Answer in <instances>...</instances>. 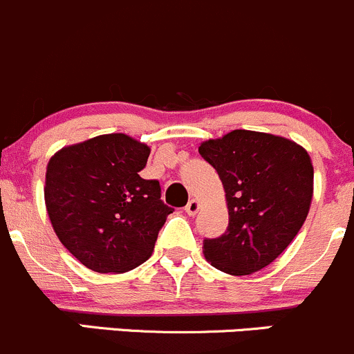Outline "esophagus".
Returning a JSON list of instances; mask_svg holds the SVG:
<instances>
[{"mask_svg": "<svg viewBox=\"0 0 354 354\" xmlns=\"http://www.w3.org/2000/svg\"><path fill=\"white\" fill-rule=\"evenodd\" d=\"M199 207H201V204H199L198 199H191V201L187 203V206H185V213H187L189 216H194L199 211Z\"/></svg>", "mask_w": 354, "mask_h": 354, "instance_id": "34e87169", "label": "esophagus"}]
</instances>
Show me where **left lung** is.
<instances>
[{
	"mask_svg": "<svg viewBox=\"0 0 354 354\" xmlns=\"http://www.w3.org/2000/svg\"><path fill=\"white\" fill-rule=\"evenodd\" d=\"M199 153L220 176L228 207L227 232L204 240V257L232 276L261 271L307 220L313 196L310 155L288 138L247 129L203 141Z\"/></svg>",
	"mask_w": 354,
	"mask_h": 354,
	"instance_id": "8db88e82",
	"label": "left lung"
}]
</instances>
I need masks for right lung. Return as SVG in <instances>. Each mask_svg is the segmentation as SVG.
<instances>
[{
    "mask_svg": "<svg viewBox=\"0 0 354 354\" xmlns=\"http://www.w3.org/2000/svg\"><path fill=\"white\" fill-rule=\"evenodd\" d=\"M150 147L124 133L100 134L50 156L47 214L57 239L85 268L121 274L148 261L172 207L160 182L140 177Z\"/></svg>",
    "mask_w": 354,
    "mask_h": 354,
    "instance_id": "add662e5",
    "label": "right lung"
}]
</instances>
